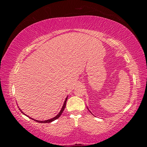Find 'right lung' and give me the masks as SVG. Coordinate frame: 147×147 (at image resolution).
<instances>
[{"label": "right lung", "mask_w": 147, "mask_h": 147, "mask_svg": "<svg viewBox=\"0 0 147 147\" xmlns=\"http://www.w3.org/2000/svg\"><path fill=\"white\" fill-rule=\"evenodd\" d=\"M67 100V97L66 98L65 100V102H64L63 106V107H62V108H61V111H59V113L58 114V115H57L56 117H54V118H53V119H49V120L43 121H38V120H35V119H32V118H30V119H32V120H34V121H36V122H38V123H51V122H53V121H55L56 119H58V118L59 117H60V115H61V113H63V110H64V109H65V108ZM20 110H21V109H20ZM21 112H22V111H21ZM22 113H23V112H22Z\"/></svg>", "instance_id": "right-lung-1"}]
</instances>
